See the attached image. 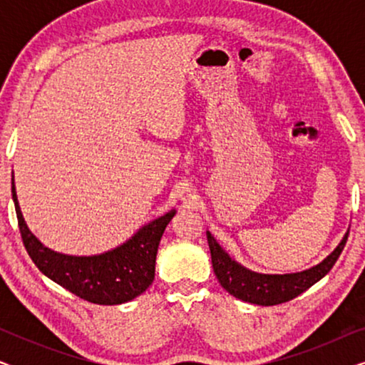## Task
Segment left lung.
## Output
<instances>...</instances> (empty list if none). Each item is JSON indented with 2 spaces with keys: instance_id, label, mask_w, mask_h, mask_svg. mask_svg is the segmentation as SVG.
Listing matches in <instances>:
<instances>
[{
  "instance_id": "1",
  "label": "left lung",
  "mask_w": 365,
  "mask_h": 365,
  "mask_svg": "<svg viewBox=\"0 0 365 365\" xmlns=\"http://www.w3.org/2000/svg\"><path fill=\"white\" fill-rule=\"evenodd\" d=\"M207 244L211 249L212 269L217 281L231 296L241 301L257 304V306H276L297 297L306 289L314 286L317 281L331 271L334 264L341 256L344 246L347 242L349 232L342 237L339 246L319 262L317 266L306 269L302 272L294 274H259L249 271L241 264L234 261L229 254L216 242L211 232H206Z\"/></svg>"
}]
</instances>
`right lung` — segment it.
<instances>
[{"instance_id": "right-lung-1", "label": "right lung", "mask_w": 365, "mask_h": 365, "mask_svg": "<svg viewBox=\"0 0 365 365\" xmlns=\"http://www.w3.org/2000/svg\"><path fill=\"white\" fill-rule=\"evenodd\" d=\"M11 192L24 247L44 276L74 296L101 306H116L138 297L154 281L156 254L163 232L176 209L143 226L131 239L96 256H68L44 246L24 222L14 179Z\"/></svg>"}]
</instances>
